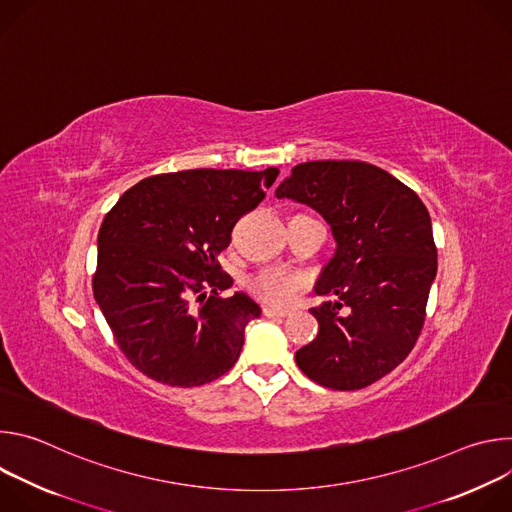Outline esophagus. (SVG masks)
Wrapping results in <instances>:
<instances>
[{
	"label": "esophagus",
	"mask_w": 512,
	"mask_h": 512,
	"mask_svg": "<svg viewBox=\"0 0 512 512\" xmlns=\"http://www.w3.org/2000/svg\"><path fill=\"white\" fill-rule=\"evenodd\" d=\"M287 314H289L287 310H277V308H271V306L263 308V316H267V318H285Z\"/></svg>",
	"instance_id": "34e87169"
}]
</instances>
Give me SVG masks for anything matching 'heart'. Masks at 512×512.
Instances as JSON below:
<instances>
[{"label":"heart","mask_w":512,"mask_h":512,"mask_svg":"<svg viewBox=\"0 0 512 512\" xmlns=\"http://www.w3.org/2000/svg\"><path fill=\"white\" fill-rule=\"evenodd\" d=\"M308 285V275L283 265H271L261 269L249 279L251 294L267 306L285 308L294 302L300 291Z\"/></svg>","instance_id":"1"}]
</instances>
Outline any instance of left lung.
<instances>
[{
	"instance_id": "obj_1",
	"label": "left lung",
	"mask_w": 512,
	"mask_h": 512,
	"mask_svg": "<svg viewBox=\"0 0 512 512\" xmlns=\"http://www.w3.org/2000/svg\"><path fill=\"white\" fill-rule=\"evenodd\" d=\"M316 208L332 229L336 253L310 314L318 336L296 352L314 383L369 387L413 350L437 271L431 218L421 198L389 172L358 160H318L291 168L275 190Z\"/></svg>"
}]
</instances>
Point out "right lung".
<instances>
[{"mask_svg":"<svg viewBox=\"0 0 512 512\" xmlns=\"http://www.w3.org/2000/svg\"><path fill=\"white\" fill-rule=\"evenodd\" d=\"M279 170H182L143 178L99 231L95 300L133 367L170 387H200L237 362L261 308L218 263L239 218Z\"/></svg>","mask_w":512,"mask_h":512,"instance_id":"right-lung-1","label":"right lung"}]
</instances>
